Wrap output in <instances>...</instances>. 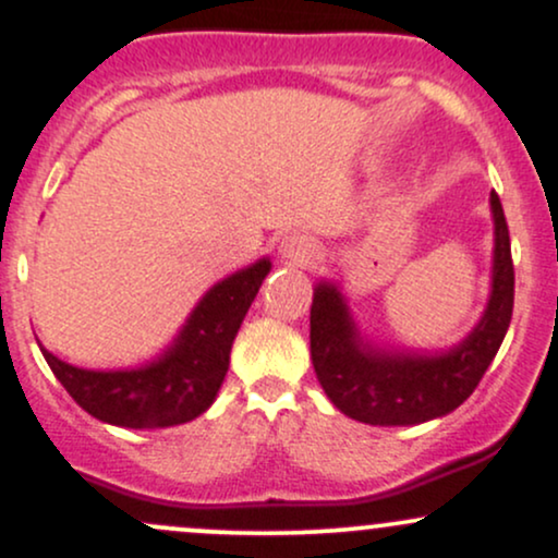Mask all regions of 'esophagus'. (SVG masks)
Masks as SVG:
<instances>
[{"label":"esophagus","mask_w":558,"mask_h":558,"mask_svg":"<svg viewBox=\"0 0 558 558\" xmlns=\"http://www.w3.org/2000/svg\"><path fill=\"white\" fill-rule=\"evenodd\" d=\"M278 252L286 262H291V265H299V267L312 265V262L319 257V248H317L315 239H312V235H304V233L286 235V239L280 241Z\"/></svg>","instance_id":"1"}]
</instances>
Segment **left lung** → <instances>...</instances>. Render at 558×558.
Listing matches in <instances>:
<instances>
[{"label":"left lung","mask_w":558,"mask_h":558,"mask_svg":"<svg viewBox=\"0 0 558 558\" xmlns=\"http://www.w3.org/2000/svg\"><path fill=\"white\" fill-rule=\"evenodd\" d=\"M496 220L493 293L472 336L440 356H388L362 349L341 293L319 286L310 312L312 364L328 399L367 425H417L464 403L498 354L514 310V262L501 198L490 194Z\"/></svg>","instance_id":"1"}]
</instances>
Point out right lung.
I'll return each mask as SVG.
<instances>
[{
  "instance_id": "1",
  "label": "right lung",
  "mask_w": 558,
  "mask_h": 558,
  "mask_svg": "<svg viewBox=\"0 0 558 558\" xmlns=\"http://www.w3.org/2000/svg\"><path fill=\"white\" fill-rule=\"evenodd\" d=\"M267 272L270 262L262 259L217 283L196 306L175 345L149 367L94 373L57 360L47 349L41 354L62 388L92 417L133 430L183 425L215 401L228 373L230 345Z\"/></svg>"
}]
</instances>
